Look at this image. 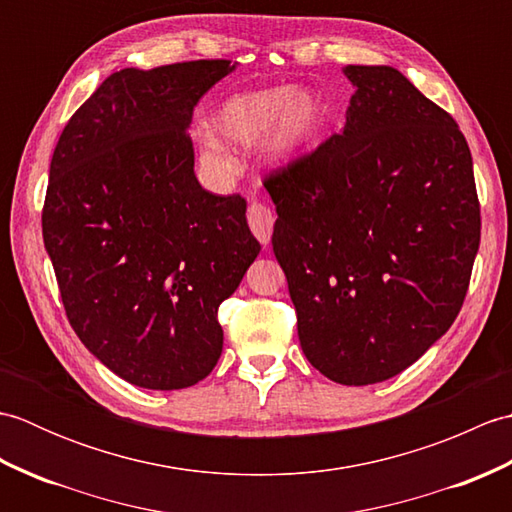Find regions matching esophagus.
Segmentation results:
<instances>
[{"label":"esophagus","instance_id":"1","mask_svg":"<svg viewBox=\"0 0 512 512\" xmlns=\"http://www.w3.org/2000/svg\"><path fill=\"white\" fill-rule=\"evenodd\" d=\"M248 224L250 231L255 233V237L268 246L270 235H273V224H275V213L268 209L262 202H253L248 206Z\"/></svg>","mask_w":512,"mask_h":512}]
</instances>
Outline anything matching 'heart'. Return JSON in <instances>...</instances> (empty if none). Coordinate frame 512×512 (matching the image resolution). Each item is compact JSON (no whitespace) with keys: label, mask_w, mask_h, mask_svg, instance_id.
Listing matches in <instances>:
<instances>
[{"label":"heart","mask_w":512,"mask_h":512,"mask_svg":"<svg viewBox=\"0 0 512 512\" xmlns=\"http://www.w3.org/2000/svg\"><path fill=\"white\" fill-rule=\"evenodd\" d=\"M325 114V103L314 92L277 85L228 96L213 114V129L235 145H253L268 134L270 154L288 158L321 132ZM216 135L202 132V162L213 171H231V151Z\"/></svg>","instance_id":"heart-1"}]
</instances>
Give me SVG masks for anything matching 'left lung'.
Returning a JSON list of instances; mask_svg holds the SVG:
<instances>
[{
	"label": "left lung",
	"instance_id": "obj_1",
	"mask_svg": "<svg viewBox=\"0 0 512 512\" xmlns=\"http://www.w3.org/2000/svg\"><path fill=\"white\" fill-rule=\"evenodd\" d=\"M341 134L270 171L273 250L312 367L341 385L400 374L451 328L480 248L458 123L389 65H347Z\"/></svg>",
	"mask_w": 512,
	"mask_h": 512
}]
</instances>
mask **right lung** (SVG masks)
I'll list each match as a JSON object with an SVG mask.
<instances>
[{
  "instance_id": "add662e5",
  "label": "right lung",
  "mask_w": 512,
  "mask_h": 512,
  "mask_svg": "<svg viewBox=\"0 0 512 512\" xmlns=\"http://www.w3.org/2000/svg\"><path fill=\"white\" fill-rule=\"evenodd\" d=\"M235 65L125 68L72 114L54 147L43 244L81 343L127 383L184 389L213 372L217 308L259 255L239 193L193 171L195 105Z\"/></svg>"
}]
</instances>
